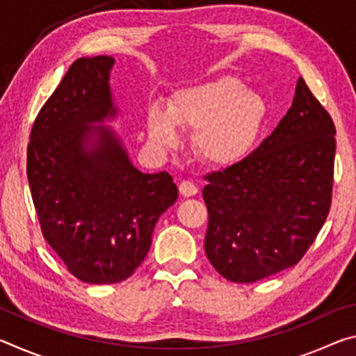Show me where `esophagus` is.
<instances>
[{
  "mask_svg": "<svg viewBox=\"0 0 356 356\" xmlns=\"http://www.w3.org/2000/svg\"><path fill=\"white\" fill-rule=\"evenodd\" d=\"M179 191L180 195L185 196V197H190V196H195L197 193L196 185L193 182H188V180H182V182L179 184Z\"/></svg>",
  "mask_w": 356,
  "mask_h": 356,
  "instance_id": "esophagus-1",
  "label": "esophagus"
}]
</instances>
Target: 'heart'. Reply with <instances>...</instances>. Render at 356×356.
Segmentation results:
<instances>
[{
  "label": "heart",
  "instance_id": "obj_1",
  "mask_svg": "<svg viewBox=\"0 0 356 356\" xmlns=\"http://www.w3.org/2000/svg\"><path fill=\"white\" fill-rule=\"evenodd\" d=\"M267 105L261 94L232 76H221L176 92L168 110L150 105L147 134L159 149L179 143L176 125L193 131L191 144L202 161L226 166L250 152L262 127Z\"/></svg>",
  "mask_w": 356,
  "mask_h": 356
}]
</instances>
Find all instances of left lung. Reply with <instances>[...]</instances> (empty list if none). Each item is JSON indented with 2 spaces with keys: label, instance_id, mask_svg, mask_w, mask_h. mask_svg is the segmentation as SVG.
I'll use <instances>...</instances> for the list:
<instances>
[{
  "label": "left lung",
  "instance_id": "1",
  "mask_svg": "<svg viewBox=\"0 0 356 356\" xmlns=\"http://www.w3.org/2000/svg\"><path fill=\"white\" fill-rule=\"evenodd\" d=\"M336 129L300 78L292 106L261 146L207 174L206 254L222 278L254 282L297 264L331 206Z\"/></svg>",
  "mask_w": 356,
  "mask_h": 356
}]
</instances>
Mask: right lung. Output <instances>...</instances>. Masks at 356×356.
<instances>
[{"label": "right lung", "mask_w": 356, "mask_h": 356, "mask_svg": "<svg viewBox=\"0 0 356 356\" xmlns=\"http://www.w3.org/2000/svg\"><path fill=\"white\" fill-rule=\"evenodd\" d=\"M111 56L80 58L42 106L28 144V182L47 243L88 284H114L146 257L177 200L166 171L141 172L106 120L118 118Z\"/></svg>", "instance_id": "obj_1"}]
</instances>
